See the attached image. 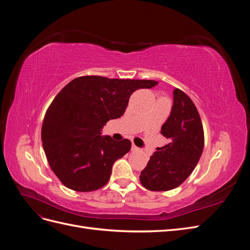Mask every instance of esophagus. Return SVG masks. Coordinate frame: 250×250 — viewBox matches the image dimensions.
I'll list each match as a JSON object with an SVG mask.
<instances>
[{
    "label": "esophagus",
    "instance_id": "obj_1",
    "mask_svg": "<svg viewBox=\"0 0 250 250\" xmlns=\"http://www.w3.org/2000/svg\"><path fill=\"white\" fill-rule=\"evenodd\" d=\"M131 149H132L133 151H138V150H140V148H139V147H137V146H135L133 143H132V147H131Z\"/></svg>",
    "mask_w": 250,
    "mask_h": 250
}]
</instances>
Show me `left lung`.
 <instances>
[{
    "instance_id": "1",
    "label": "left lung",
    "mask_w": 250,
    "mask_h": 250,
    "mask_svg": "<svg viewBox=\"0 0 250 250\" xmlns=\"http://www.w3.org/2000/svg\"><path fill=\"white\" fill-rule=\"evenodd\" d=\"M161 133L169 140L150 156L140 181L149 191H169L179 187L198 164L204 146L199 112L187 94L173 92V105Z\"/></svg>"
}]
</instances>
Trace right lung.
<instances>
[{
  "label": "right lung",
  "instance_id": "right-lung-1",
  "mask_svg": "<svg viewBox=\"0 0 250 250\" xmlns=\"http://www.w3.org/2000/svg\"><path fill=\"white\" fill-rule=\"evenodd\" d=\"M157 83L82 76L60 90L44 115L42 141L52 171L66 188L90 192L107 184L113 163L131 142L101 135L102 128L124 115L133 92Z\"/></svg>",
  "mask_w": 250,
  "mask_h": 250
}]
</instances>
